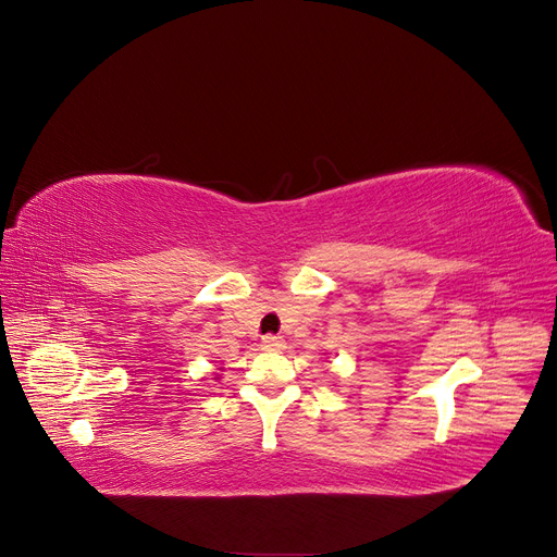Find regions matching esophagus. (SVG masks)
Wrapping results in <instances>:
<instances>
[{"label":"esophagus","instance_id":"34e87169","mask_svg":"<svg viewBox=\"0 0 557 557\" xmlns=\"http://www.w3.org/2000/svg\"><path fill=\"white\" fill-rule=\"evenodd\" d=\"M260 346H262L264 350H281V348L285 346V342H283V336H276V334H267V336H262Z\"/></svg>","mask_w":557,"mask_h":557}]
</instances>
